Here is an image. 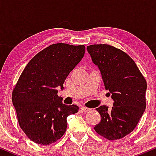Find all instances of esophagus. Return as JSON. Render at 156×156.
I'll use <instances>...</instances> for the list:
<instances>
[{
    "label": "esophagus",
    "instance_id": "esophagus-1",
    "mask_svg": "<svg viewBox=\"0 0 156 156\" xmlns=\"http://www.w3.org/2000/svg\"><path fill=\"white\" fill-rule=\"evenodd\" d=\"M80 109H81L82 111H83V112H89V110H90V108H87V107H81V108H80Z\"/></svg>",
    "mask_w": 156,
    "mask_h": 156
}]
</instances>
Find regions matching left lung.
<instances>
[{
	"label": "left lung",
	"mask_w": 156,
	"mask_h": 156,
	"mask_svg": "<svg viewBox=\"0 0 156 156\" xmlns=\"http://www.w3.org/2000/svg\"><path fill=\"white\" fill-rule=\"evenodd\" d=\"M87 49L114 101L112 109L105 105L96 108L101 119L94 128L108 140L122 139L133 131L145 110L146 80L121 50L108 44H92Z\"/></svg>",
	"instance_id": "obj_1"
}]
</instances>
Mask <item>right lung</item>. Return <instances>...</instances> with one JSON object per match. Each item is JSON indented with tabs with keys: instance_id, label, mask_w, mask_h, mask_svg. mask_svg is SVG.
<instances>
[{
	"instance_id": "add662e5",
	"label": "right lung",
	"mask_w": 156,
	"mask_h": 156,
	"mask_svg": "<svg viewBox=\"0 0 156 156\" xmlns=\"http://www.w3.org/2000/svg\"><path fill=\"white\" fill-rule=\"evenodd\" d=\"M84 53V45L51 44L37 53L20 76L12 103L21 129L34 142H55L67 130V117L78 112L76 105L62 103L56 88L64 89V80Z\"/></svg>"
}]
</instances>
